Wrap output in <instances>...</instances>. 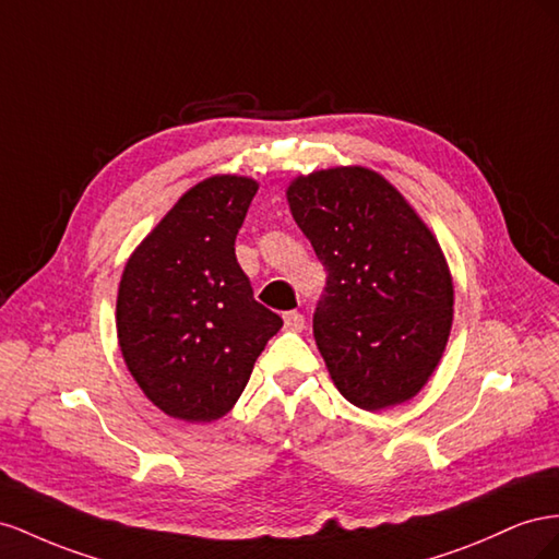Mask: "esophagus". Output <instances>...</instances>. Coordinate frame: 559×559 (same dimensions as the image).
I'll use <instances>...</instances> for the list:
<instances>
[{"mask_svg":"<svg viewBox=\"0 0 559 559\" xmlns=\"http://www.w3.org/2000/svg\"><path fill=\"white\" fill-rule=\"evenodd\" d=\"M283 323H285V330L301 332L305 330V316H301L299 311H288L283 316Z\"/></svg>","mask_w":559,"mask_h":559,"instance_id":"esophagus-1","label":"esophagus"}]
</instances>
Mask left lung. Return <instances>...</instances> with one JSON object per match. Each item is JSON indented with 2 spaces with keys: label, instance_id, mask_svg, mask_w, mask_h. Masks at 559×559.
<instances>
[{
  "label": "left lung",
  "instance_id": "left-lung-1",
  "mask_svg": "<svg viewBox=\"0 0 559 559\" xmlns=\"http://www.w3.org/2000/svg\"><path fill=\"white\" fill-rule=\"evenodd\" d=\"M285 197L328 271L313 337L334 386L368 412L407 403L438 368L454 318L436 234L365 166L297 175Z\"/></svg>",
  "mask_w": 559,
  "mask_h": 559
}]
</instances>
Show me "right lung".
Masks as SVG:
<instances>
[{
	"label": "right lung",
	"mask_w": 559,
	"mask_h": 559,
	"mask_svg": "<svg viewBox=\"0 0 559 559\" xmlns=\"http://www.w3.org/2000/svg\"><path fill=\"white\" fill-rule=\"evenodd\" d=\"M211 175L175 201L123 266L117 337L126 368L173 419L215 421L241 397L254 360L283 328L252 297L234 241L258 191Z\"/></svg>",
	"instance_id": "obj_1"
}]
</instances>
